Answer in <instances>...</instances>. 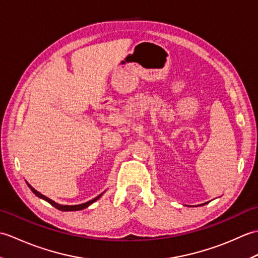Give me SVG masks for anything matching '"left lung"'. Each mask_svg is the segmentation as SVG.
Wrapping results in <instances>:
<instances>
[{"instance_id":"1","label":"left lung","mask_w":258,"mask_h":258,"mask_svg":"<svg viewBox=\"0 0 258 258\" xmlns=\"http://www.w3.org/2000/svg\"><path fill=\"white\" fill-rule=\"evenodd\" d=\"M204 204H206V203H204Z\"/></svg>"}]
</instances>
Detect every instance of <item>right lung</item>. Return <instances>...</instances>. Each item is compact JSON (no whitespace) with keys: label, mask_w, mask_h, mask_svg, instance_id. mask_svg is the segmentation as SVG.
Here are the masks:
<instances>
[{"label":"right lung","mask_w":258,"mask_h":258,"mask_svg":"<svg viewBox=\"0 0 258 258\" xmlns=\"http://www.w3.org/2000/svg\"><path fill=\"white\" fill-rule=\"evenodd\" d=\"M26 184L29 185V187L31 188V190H32L33 193H34L37 197H40V199L48 202L52 206H54L55 208H57V210L62 211V212H71V211H81V210H84V208L89 207L91 204H93V203L96 202V201H97L98 199H100V197L103 195V193H102V194L98 195L97 197H95V199H93V200H91V201H89V202H86V203H83V204H80V205H61V204H57V203H55L54 201L50 200V199H48V197H46V196H44L43 194H41L40 191H37L36 189L33 188L29 183H26Z\"/></svg>","instance_id":"add662e5"}]
</instances>
